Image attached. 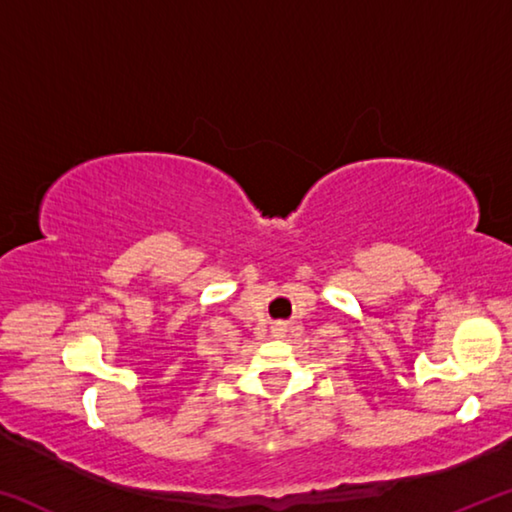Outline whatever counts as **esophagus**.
<instances>
[{
	"instance_id": "1",
	"label": "esophagus",
	"mask_w": 512,
	"mask_h": 512,
	"mask_svg": "<svg viewBox=\"0 0 512 512\" xmlns=\"http://www.w3.org/2000/svg\"><path fill=\"white\" fill-rule=\"evenodd\" d=\"M271 332H273V336H282L284 332H287V327H284L282 323H275V325L271 327Z\"/></svg>"
}]
</instances>
